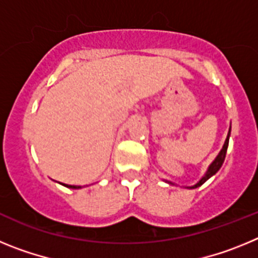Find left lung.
Returning <instances> with one entry per match:
<instances>
[{"label":"left lung","instance_id":"8db88e82","mask_svg":"<svg viewBox=\"0 0 258 258\" xmlns=\"http://www.w3.org/2000/svg\"><path fill=\"white\" fill-rule=\"evenodd\" d=\"M230 134H231V125H230V127H229V133H227L226 141H225V143H223L222 149H221V151L218 152V155H217V156H216V159H214V160L212 161L211 165L208 166V169H207L206 174L203 175L202 178H200L199 181L197 182V183L192 184V186H187V187H186V188H197V187H199V186H202V184L204 183V182L208 181V179L211 178V177H213V175L216 174V173H217L218 170H220V168H221V166H222L223 161H225V156H226L227 147H229ZM165 182H166V183H169V184H175V183H173V182H170V181H165Z\"/></svg>","mask_w":258,"mask_h":258}]
</instances>
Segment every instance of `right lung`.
Instances as JSON below:
<instances>
[{"label":"right lung","mask_w":258,"mask_h":258,"mask_svg":"<svg viewBox=\"0 0 258 258\" xmlns=\"http://www.w3.org/2000/svg\"><path fill=\"white\" fill-rule=\"evenodd\" d=\"M63 184V186H66V187H68V188H81V186H74V184H64V183H61Z\"/></svg>","instance_id":"add662e5"}]
</instances>
